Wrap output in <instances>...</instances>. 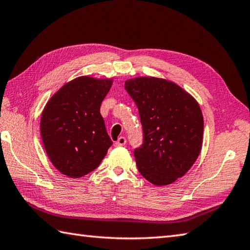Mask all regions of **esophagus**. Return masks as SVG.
I'll use <instances>...</instances> for the list:
<instances>
[{
    "label": "esophagus",
    "mask_w": 250,
    "mask_h": 250,
    "mask_svg": "<svg viewBox=\"0 0 250 250\" xmlns=\"http://www.w3.org/2000/svg\"><path fill=\"white\" fill-rule=\"evenodd\" d=\"M125 143H126V140H125V138H124V136H120V138L116 141L115 146H116V147H119V146H124V145H125Z\"/></svg>",
    "instance_id": "34e87169"
}]
</instances>
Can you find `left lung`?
Here are the masks:
<instances>
[{"label": "left lung", "mask_w": 250, "mask_h": 250, "mask_svg": "<svg viewBox=\"0 0 250 250\" xmlns=\"http://www.w3.org/2000/svg\"><path fill=\"white\" fill-rule=\"evenodd\" d=\"M138 106L143 144L134 149L140 173L158 187L173 183L199 156L204 118L197 101L174 82L138 77L125 82Z\"/></svg>", "instance_id": "left-lung-1"}]
</instances>
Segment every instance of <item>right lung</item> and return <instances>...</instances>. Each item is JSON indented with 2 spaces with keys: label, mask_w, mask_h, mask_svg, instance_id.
<instances>
[{
  "label": "right lung",
  "mask_w": 250,
  "mask_h": 250,
  "mask_svg": "<svg viewBox=\"0 0 250 250\" xmlns=\"http://www.w3.org/2000/svg\"><path fill=\"white\" fill-rule=\"evenodd\" d=\"M112 79L78 77L63 84L44 107V148L62 174L81 178L99 167L112 142L100 112Z\"/></svg>",
  "instance_id": "obj_1"
}]
</instances>
